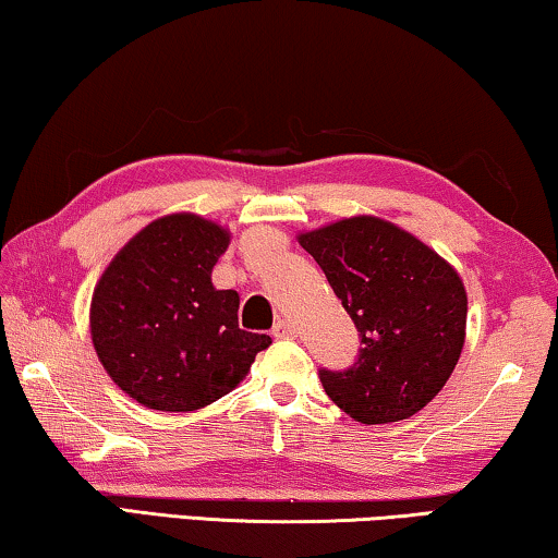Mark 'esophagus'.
I'll use <instances>...</instances> for the list:
<instances>
[{
  "instance_id": "1",
  "label": "esophagus",
  "mask_w": 558,
  "mask_h": 558,
  "mask_svg": "<svg viewBox=\"0 0 558 558\" xmlns=\"http://www.w3.org/2000/svg\"><path fill=\"white\" fill-rule=\"evenodd\" d=\"M272 336L276 338H295L298 336V326L293 320L282 318L276 323V328H272Z\"/></svg>"
}]
</instances>
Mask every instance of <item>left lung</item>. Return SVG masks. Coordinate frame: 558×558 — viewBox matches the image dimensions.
Instances as JSON below:
<instances>
[{
	"instance_id": "1",
	"label": "left lung",
	"mask_w": 558,
	"mask_h": 558,
	"mask_svg": "<svg viewBox=\"0 0 558 558\" xmlns=\"http://www.w3.org/2000/svg\"><path fill=\"white\" fill-rule=\"evenodd\" d=\"M361 332L359 363L320 371L340 411L365 426L411 418L451 378L465 343L463 280L434 247L376 215L298 235Z\"/></svg>"
}]
</instances>
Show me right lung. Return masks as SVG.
Here are the masks:
<instances>
[{"label": "right lung", "instance_id": "add662e5", "mask_svg": "<svg viewBox=\"0 0 558 558\" xmlns=\"http://www.w3.org/2000/svg\"><path fill=\"white\" fill-rule=\"evenodd\" d=\"M230 230L195 213L135 232L99 276L89 336L107 376L153 411L205 409L240 386L272 340L238 326L240 295L213 286Z\"/></svg>", "mask_w": 558, "mask_h": 558}]
</instances>
